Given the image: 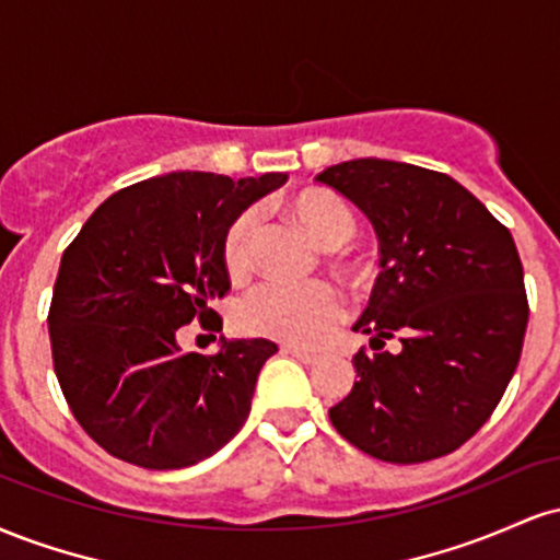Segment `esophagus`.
Returning <instances> with one entry per match:
<instances>
[{"label":"esophagus","mask_w":560,"mask_h":560,"mask_svg":"<svg viewBox=\"0 0 560 560\" xmlns=\"http://www.w3.org/2000/svg\"><path fill=\"white\" fill-rule=\"evenodd\" d=\"M281 352H287V355L298 358V361H300V363H305V365L318 363V355H316V352H307V350H302V347H292V345H287L284 350H281Z\"/></svg>","instance_id":"obj_1"}]
</instances>
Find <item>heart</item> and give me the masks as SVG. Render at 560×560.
Masks as SVG:
<instances>
[{
  "mask_svg": "<svg viewBox=\"0 0 560 560\" xmlns=\"http://www.w3.org/2000/svg\"><path fill=\"white\" fill-rule=\"evenodd\" d=\"M287 213L324 249L342 247L355 236V208L326 186H305L284 202ZM258 215L242 210L223 231L221 260L231 279H244L253 268ZM345 316V300L337 287L316 281L305 287L262 284L236 307V326L253 337L313 347L324 342Z\"/></svg>",
  "mask_w": 560,
  "mask_h": 560,
  "instance_id": "heart-1",
  "label": "heart"
}]
</instances>
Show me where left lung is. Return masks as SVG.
Masks as SVG:
<instances>
[{"label":"left lung","mask_w":560,"mask_h":560,"mask_svg":"<svg viewBox=\"0 0 560 560\" xmlns=\"http://www.w3.org/2000/svg\"><path fill=\"white\" fill-rule=\"evenodd\" d=\"M318 182L378 236V273L355 331L358 382L329 410L350 445L387 464L442 458L485 427L516 371L529 320L511 231L455 178L395 160L331 165ZM400 338L401 350H383Z\"/></svg>","instance_id":"left-lung-1"}]
</instances>
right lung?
Listing matches in <instances>:
<instances>
[{"instance_id": "obj_1", "label": "right lung", "mask_w": 560, "mask_h": 560, "mask_svg": "<svg viewBox=\"0 0 560 560\" xmlns=\"http://www.w3.org/2000/svg\"><path fill=\"white\" fill-rule=\"evenodd\" d=\"M284 173L234 178L178 171L107 197L62 253L49 342L75 421L126 464L168 471L210 458L242 429L268 339L186 352L182 329L221 331L231 289L223 231ZM215 339V337H213Z\"/></svg>"}]
</instances>
